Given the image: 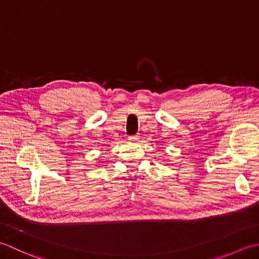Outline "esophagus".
<instances>
[{
  "mask_svg": "<svg viewBox=\"0 0 259 259\" xmlns=\"http://www.w3.org/2000/svg\"><path fill=\"white\" fill-rule=\"evenodd\" d=\"M139 139H140V137H139L138 135H135V136H130L128 140H129L130 142H137Z\"/></svg>",
  "mask_w": 259,
  "mask_h": 259,
  "instance_id": "1",
  "label": "esophagus"
}]
</instances>
